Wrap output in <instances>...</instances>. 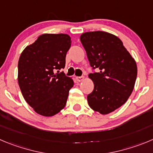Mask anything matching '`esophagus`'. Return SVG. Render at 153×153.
<instances>
[{
	"label": "esophagus",
	"mask_w": 153,
	"mask_h": 153,
	"mask_svg": "<svg viewBox=\"0 0 153 153\" xmlns=\"http://www.w3.org/2000/svg\"><path fill=\"white\" fill-rule=\"evenodd\" d=\"M84 78H85V77H84V76H78V77H76V80L78 81V82H81V81H83Z\"/></svg>",
	"instance_id": "esophagus-1"
}]
</instances>
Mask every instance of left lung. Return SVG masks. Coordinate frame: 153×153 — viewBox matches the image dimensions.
<instances>
[{
  "mask_svg": "<svg viewBox=\"0 0 153 153\" xmlns=\"http://www.w3.org/2000/svg\"><path fill=\"white\" fill-rule=\"evenodd\" d=\"M80 40L93 71L89 78L94 88L88 95V105L102 115L110 113L131 96L137 75L136 62L122 41L110 33L89 31Z\"/></svg>",
  "mask_w": 153,
  "mask_h": 153,
  "instance_id": "1",
  "label": "left lung"
}]
</instances>
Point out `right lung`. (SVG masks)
<instances>
[{
	"label": "right lung",
	"mask_w": 153,
	"mask_h": 153,
	"mask_svg": "<svg viewBox=\"0 0 153 153\" xmlns=\"http://www.w3.org/2000/svg\"><path fill=\"white\" fill-rule=\"evenodd\" d=\"M71 42L66 34H44L21 53L19 85L25 101L40 115L53 116L66 104L74 81L59 70L65 68Z\"/></svg>",
	"instance_id": "add662e5"
}]
</instances>
